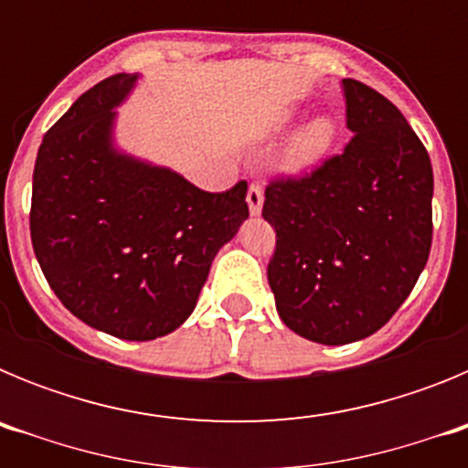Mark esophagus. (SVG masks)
Instances as JSON below:
<instances>
[{
	"label": "esophagus",
	"mask_w": 468,
	"mask_h": 468,
	"mask_svg": "<svg viewBox=\"0 0 468 468\" xmlns=\"http://www.w3.org/2000/svg\"><path fill=\"white\" fill-rule=\"evenodd\" d=\"M248 210H250V215H260L262 213V201H264V192H262V185L253 183L250 187H248Z\"/></svg>",
	"instance_id": "34e87169"
}]
</instances>
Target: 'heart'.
<instances>
[{"label":"heart","instance_id":"heart-1","mask_svg":"<svg viewBox=\"0 0 468 468\" xmlns=\"http://www.w3.org/2000/svg\"><path fill=\"white\" fill-rule=\"evenodd\" d=\"M333 138H335V131H333V123H330L328 119H316L314 123H309V126L297 135L295 143L291 144L288 166L295 168V171L314 166V164L324 159L325 152L330 150Z\"/></svg>","mask_w":468,"mask_h":468}]
</instances>
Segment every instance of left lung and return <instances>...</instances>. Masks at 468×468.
Listing matches in <instances>:
<instances>
[{
	"instance_id": "8db88e82",
	"label": "left lung",
	"mask_w": 468,
	"mask_h": 468,
	"mask_svg": "<svg viewBox=\"0 0 468 468\" xmlns=\"http://www.w3.org/2000/svg\"><path fill=\"white\" fill-rule=\"evenodd\" d=\"M351 140L342 154L264 189L276 229L267 267L276 312L318 345L378 333L415 288L431 250L433 171L399 107L342 80Z\"/></svg>"
}]
</instances>
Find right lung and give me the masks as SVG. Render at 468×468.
Segmentation results:
<instances>
[{"mask_svg":"<svg viewBox=\"0 0 468 468\" xmlns=\"http://www.w3.org/2000/svg\"><path fill=\"white\" fill-rule=\"evenodd\" d=\"M138 74H114L51 126L32 176L30 237L51 291L119 340L164 337L187 321L215 255L248 218L246 180L204 192L114 147V107Z\"/></svg>","mask_w":468,"mask_h":468,"instance_id":"obj_1","label":"right lung"}]
</instances>
